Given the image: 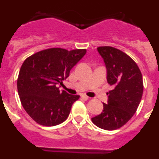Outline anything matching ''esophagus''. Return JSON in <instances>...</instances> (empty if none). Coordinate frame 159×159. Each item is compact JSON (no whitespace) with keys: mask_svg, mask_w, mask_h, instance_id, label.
I'll return each mask as SVG.
<instances>
[{"mask_svg":"<svg viewBox=\"0 0 159 159\" xmlns=\"http://www.w3.org/2000/svg\"><path fill=\"white\" fill-rule=\"evenodd\" d=\"M81 98H82L83 99H84V100H88V99H89V97L86 95H81Z\"/></svg>","mask_w":159,"mask_h":159,"instance_id":"esophagus-1","label":"esophagus"}]
</instances>
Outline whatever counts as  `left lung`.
<instances>
[{"label": "left lung", "instance_id": "1", "mask_svg": "<svg viewBox=\"0 0 159 159\" xmlns=\"http://www.w3.org/2000/svg\"><path fill=\"white\" fill-rule=\"evenodd\" d=\"M107 70V83L114 87L108 95L102 113L92 118L95 126L103 130L120 128L134 116L143 92L139 67L128 55L111 46L97 48Z\"/></svg>", "mask_w": 159, "mask_h": 159}]
</instances>
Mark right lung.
<instances>
[{
	"mask_svg": "<svg viewBox=\"0 0 159 159\" xmlns=\"http://www.w3.org/2000/svg\"><path fill=\"white\" fill-rule=\"evenodd\" d=\"M86 52V49L52 48L24 61L17 78L18 94L25 111L38 124L52 127L68 117L80 95L60 92L57 84L69 76L71 68Z\"/></svg>",
	"mask_w": 159,
	"mask_h": 159,
	"instance_id": "right-lung-1",
	"label": "right lung"
}]
</instances>
